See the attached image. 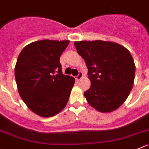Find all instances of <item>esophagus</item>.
I'll return each instance as SVG.
<instances>
[{
	"label": "esophagus",
	"mask_w": 149,
	"mask_h": 149,
	"mask_svg": "<svg viewBox=\"0 0 149 149\" xmlns=\"http://www.w3.org/2000/svg\"><path fill=\"white\" fill-rule=\"evenodd\" d=\"M83 76H84V75H83V73H82V72L79 71V74H78L77 76H76V80H80V79H81V78L83 77Z\"/></svg>",
	"instance_id": "1"
}]
</instances>
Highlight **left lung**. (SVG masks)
Listing matches in <instances>:
<instances>
[{
	"label": "left lung",
	"mask_w": 149,
	"mask_h": 149,
	"mask_svg": "<svg viewBox=\"0 0 149 149\" xmlns=\"http://www.w3.org/2000/svg\"><path fill=\"white\" fill-rule=\"evenodd\" d=\"M74 46L88 68L91 88L84 92L88 103L102 113L119 108L135 78L136 66L129 51L116 43L100 40L76 41Z\"/></svg>",
	"instance_id": "1"
}]
</instances>
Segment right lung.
I'll return each instance as SVG.
<instances>
[{
    "instance_id": "1",
    "label": "right lung",
    "mask_w": 149,
    "mask_h": 149,
    "mask_svg": "<svg viewBox=\"0 0 149 149\" xmlns=\"http://www.w3.org/2000/svg\"><path fill=\"white\" fill-rule=\"evenodd\" d=\"M69 42L38 40L24 47L18 57L15 77L20 96L40 116H54L68 101L75 79L62 73L60 57Z\"/></svg>"
}]
</instances>
